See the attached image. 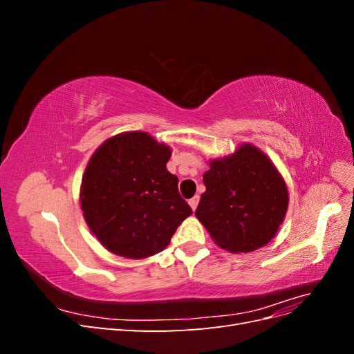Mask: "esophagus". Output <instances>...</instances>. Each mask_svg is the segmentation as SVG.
<instances>
[{
    "instance_id": "obj_1",
    "label": "esophagus",
    "mask_w": 354,
    "mask_h": 354,
    "mask_svg": "<svg viewBox=\"0 0 354 354\" xmlns=\"http://www.w3.org/2000/svg\"><path fill=\"white\" fill-rule=\"evenodd\" d=\"M198 203H199V195H196V196H194L192 199H189V205L192 207V209H196Z\"/></svg>"
}]
</instances>
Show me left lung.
I'll use <instances>...</instances> for the list:
<instances>
[{
    "mask_svg": "<svg viewBox=\"0 0 354 354\" xmlns=\"http://www.w3.org/2000/svg\"><path fill=\"white\" fill-rule=\"evenodd\" d=\"M203 185L207 190L195 214L221 248L251 252L273 239L285 218L288 190L261 151L243 145L212 160Z\"/></svg>",
    "mask_w": 354,
    "mask_h": 354,
    "instance_id": "obj_1",
    "label": "left lung"
}]
</instances>
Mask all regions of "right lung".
Returning <instances> with one entry per match:
<instances>
[{
  "mask_svg": "<svg viewBox=\"0 0 354 354\" xmlns=\"http://www.w3.org/2000/svg\"><path fill=\"white\" fill-rule=\"evenodd\" d=\"M171 149L142 131L106 140L85 168L81 208L104 248L127 259L162 251L192 214L167 169Z\"/></svg>",
  "mask_w": 354,
  "mask_h": 354,
  "instance_id": "1",
  "label": "right lung"
}]
</instances>
